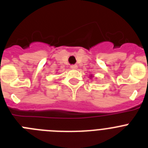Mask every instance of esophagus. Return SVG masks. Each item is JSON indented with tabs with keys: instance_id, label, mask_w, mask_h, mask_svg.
I'll return each mask as SVG.
<instances>
[{
	"instance_id": "obj_1",
	"label": "esophagus",
	"mask_w": 148,
	"mask_h": 148,
	"mask_svg": "<svg viewBox=\"0 0 148 148\" xmlns=\"http://www.w3.org/2000/svg\"><path fill=\"white\" fill-rule=\"evenodd\" d=\"M70 67H71L72 70H76L77 67H78V66H77V65H72Z\"/></svg>"
}]
</instances>
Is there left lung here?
I'll list each match as a JSON object with an SVG mask.
<instances>
[{"label":"left lung","instance_id":"8db88e82","mask_svg":"<svg viewBox=\"0 0 148 148\" xmlns=\"http://www.w3.org/2000/svg\"><path fill=\"white\" fill-rule=\"evenodd\" d=\"M90 78H92V77H93V76H92V75H90Z\"/></svg>","mask_w":148,"mask_h":148}]
</instances>
